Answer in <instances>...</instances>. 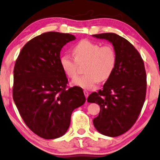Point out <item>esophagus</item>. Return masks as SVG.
<instances>
[{
  "label": "esophagus",
  "instance_id": "34e87169",
  "mask_svg": "<svg viewBox=\"0 0 160 160\" xmlns=\"http://www.w3.org/2000/svg\"><path fill=\"white\" fill-rule=\"evenodd\" d=\"M84 94H85V96L86 98L88 97V96H89V92H88V91H87V90H84Z\"/></svg>",
  "mask_w": 160,
  "mask_h": 160
}]
</instances>
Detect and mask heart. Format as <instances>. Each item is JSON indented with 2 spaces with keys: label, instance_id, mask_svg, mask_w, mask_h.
Segmentation results:
<instances>
[{
  "label": "heart",
  "instance_id": "1",
  "mask_svg": "<svg viewBox=\"0 0 160 160\" xmlns=\"http://www.w3.org/2000/svg\"><path fill=\"white\" fill-rule=\"evenodd\" d=\"M73 59L69 54L60 57V65L63 72L73 79L77 75L78 63L86 62L84 72L85 74L72 81L75 86L92 89L99 80H105L110 76L116 63V53L111 45L101 46L89 40H82L72 48Z\"/></svg>",
  "mask_w": 160,
  "mask_h": 160
}]
</instances>
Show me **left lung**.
Segmentation results:
<instances>
[{"label":"left lung","instance_id":"obj_1","mask_svg":"<svg viewBox=\"0 0 160 160\" xmlns=\"http://www.w3.org/2000/svg\"><path fill=\"white\" fill-rule=\"evenodd\" d=\"M112 43L116 53L114 70L102 90L93 92L89 103H98L100 112L93 120L98 132L115 137L127 132L136 122L146 94V72L143 61L136 48L118 34L92 35Z\"/></svg>","mask_w":160,"mask_h":160}]
</instances>
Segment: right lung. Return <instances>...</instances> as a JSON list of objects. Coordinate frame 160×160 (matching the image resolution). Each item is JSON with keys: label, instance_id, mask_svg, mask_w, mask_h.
I'll return each mask as SVG.
<instances>
[{"label": "right lung", "instance_id": "add662e5", "mask_svg": "<svg viewBox=\"0 0 160 160\" xmlns=\"http://www.w3.org/2000/svg\"><path fill=\"white\" fill-rule=\"evenodd\" d=\"M73 35L50 31L28 41L14 68L13 99L27 126L45 139L67 132L73 110L85 97L79 87L66 89L68 78L60 65V52Z\"/></svg>", "mask_w": 160, "mask_h": 160}]
</instances>
